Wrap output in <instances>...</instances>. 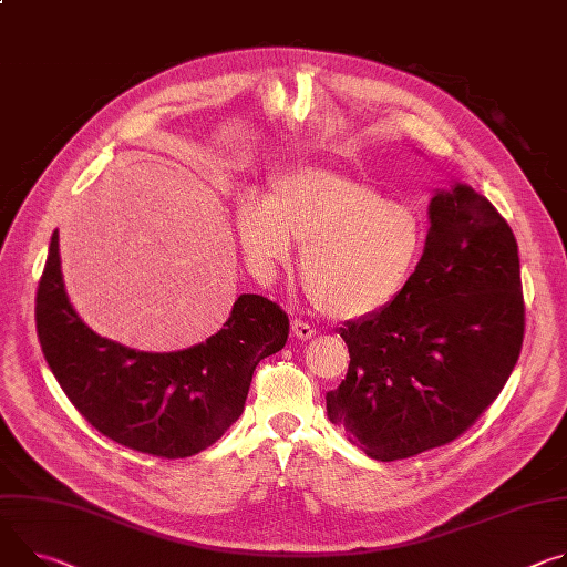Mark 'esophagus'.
<instances>
[{
  "instance_id": "obj_1",
  "label": "esophagus",
  "mask_w": 567,
  "mask_h": 567,
  "mask_svg": "<svg viewBox=\"0 0 567 567\" xmlns=\"http://www.w3.org/2000/svg\"><path fill=\"white\" fill-rule=\"evenodd\" d=\"M291 332H293V337H296V339L307 341V339H312V337L317 334V328H315V326H310V323L300 321V319H296V321H291Z\"/></svg>"
}]
</instances>
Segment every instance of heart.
<instances>
[{
    "label": "heart",
    "mask_w": 567,
    "mask_h": 567,
    "mask_svg": "<svg viewBox=\"0 0 567 567\" xmlns=\"http://www.w3.org/2000/svg\"><path fill=\"white\" fill-rule=\"evenodd\" d=\"M237 235L255 269L300 248V282L319 312L337 321L373 317L402 293L425 246L423 219L371 183L328 167L276 176L267 203L244 196Z\"/></svg>",
    "instance_id": "1"
}]
</instances>
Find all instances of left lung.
<instances>
[{"instance_id":"8db88e82","label":"left lung","mask_w":567,"mask_h":567,"mask_svg":"<svg viewBox=\"0 0 567 567\" xmlns=\"http://www.w3.org/2000/svg\"><path fill=\"white\" fill-rule=\"evenodd\" d=\"M328 419L378 461L466 432L499 395L525 337L520 257L493 203L456 183L430 200L421 262L386 310L346 323Z\"/></svg>"}]
</instances>
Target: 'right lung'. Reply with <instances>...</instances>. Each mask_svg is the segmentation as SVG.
<instances>
[{"label":"right lung","mask_w":567,"mask_h":567,"mask_svg":"<svg viewBox=\"0 0 567 567\" xmlns=\"http://www.w3.org/2000/svg\"><path fill=\"white\" fill-rule=\"evenodd\" d=\"M35 328L51 373L94 430L144 454L185 458L241 416L252 371L285 348L289 317L265 296L241 293L224 328L203 343L176 352L126 348L76 315L54 230L35 293Z\"/></svg>","instance_id":"add662e5"}]
</instances>
